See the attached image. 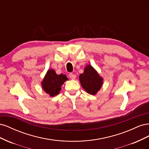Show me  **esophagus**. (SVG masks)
Instances as JSON below:
<instances>
[{"mask_svg":"<svg viewBox=\"0 0 149 149\" xmlns=\"http://www.w3.org/2000/svg\"><path fill=\"white\" fill-rule=\"evenodd\" d=\"M69 76H70V78L71 79H74L76 78V74H74V73H70Z\"/></svg>","mask_w":149,"mask_h":149,"instance_id":"obj_1","label":"esophagus"}]
</instances>
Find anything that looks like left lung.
Here are the masks:
<instances>
[{
  "label": "left lung",
  "instance_id": "obj_1",
  "mask_svg": "<svg viewBox=\"0 0 149 149\" xmlns=\"http://www.w3.org/2000/svg\"><path fill=\"white\" fill-rule=\"evenodd\" d=\"M79 78L83 89L91 95H95L100 91L103 83V78L90 65L86 66L83 73L79 75Z\"/></svg>",
  "mask_w": 149,
  "mask_h": 149
}]
</instances>
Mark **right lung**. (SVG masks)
I'll return each mask as SVG.
<instances>
[{
    "mask_svg": "<svg viewBox=\"0 0 149 149\" xmlns=\"http://www.w3.org/2000/svg\"><path fill=\"white\" fill-rule=\"evenodd\" d=\"M68 78L65 74H57L55 70H48L42 82L43 89L51 97L59 94L61 86Z\"/></svg>",
    "mask_w": 149,
    "mask_h": 149,
    "instance_id": "add662e5",
    "label": "right lung"
}]
</instances>
